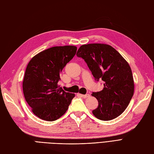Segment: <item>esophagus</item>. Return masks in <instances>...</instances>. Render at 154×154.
<instances>
[{
    "mask_svg": "<svg viewBox=\"0 0 154 154\" xmlns=\"http://www.w3.org/2000/svg\"><path fill=\"white\" fill-rule=\"evenodd\" d=\"M78 95H80L81 97H82V98H84V99H86V98H88V97H89V94H86V95H82V94H78Z\"/></svg>",
    "mask_w": 154,
    "mask_h": 154,
    "instance_id": "esophagus-1",
    "label": "esophagus"
}]
</instances>
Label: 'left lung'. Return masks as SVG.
Listing matches in <instances>:
<instances>
[{"label": "left lung", "mask_w": 154, "mask_h": 154, "mask_svg": "<svg viewBox=\"0 0 154 154\" xmlns=\"http://www.w3.org/2000/svg\"><path fill=\"white\" fill-rule=\"evenodd\" d=\"M76 55L84 59L97 81L104 82L103 89L91 94L99 103L93 114L103 121L118 117L126 109L134 93L129 63L114 48L104 44L82 45Z\"/></svg>", "instance_id": "obj_1"}]
</instances>
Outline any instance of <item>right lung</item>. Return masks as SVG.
Returning <instances> with one entry per match:
<instances>
[{
    "label": "right lung",
    "instance_id": "add662e5",
    "mask_svg": "<svg viewBox=\"0 0 154 154\" xmlns=\"http://www.w3.org/2000/svg\"><path fill=\"white\" fill-rule=\"evenodd\" d=\"M74 46H55L40 52L28 63L23 81L25 99L37 117L52 122L64 114L75 95L58 85L60 74L76 53Z\"/></svg>",
    "mask_w": 154,
    "mask_h": 154
}]
</instances>
